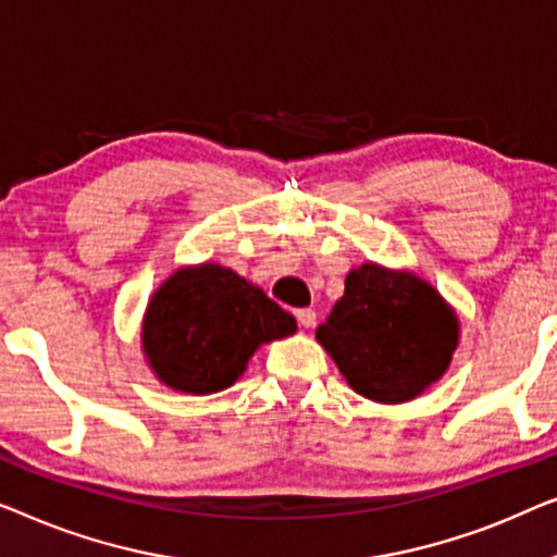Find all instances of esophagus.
<instances>
[{
    "mask_svg": "<svg viewBox=\"0 0 557 557\" xmlns=\"http://www.w3.org/2000/svg\"><path fill=\"white\" fill-rule=\"evenodd\" d=\"M295 315H297V323H300L302 327H308V331H310L312 325H315V320H318L315 310H312V308H302V310H297Z\"/></svg>",
    "mask_w": 557,
    "mask_h": 557,
    "instance_id": "1",
    "label": "esophagus"
}]
</instances>
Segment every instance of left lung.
Masks as SVG:
<instances>
[{
	"label": "left lung",
	"instance_id": "obj_1",
	"mask_svg": "<svg viewBox=\"0 0 557 557\" xmlns=\"http://www.w3.org/2000/svg\"><path fill=\"white\" fill-rule=\"evenodd\" d=\"M315 338L358 396L394 406L449 371L461 325L432 282L363 262L348 272L346 293Z\"/></svg>",
	"mask_w": 557,
	"mask_h": 557
}]
</instances>
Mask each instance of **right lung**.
Listing matches in <instances>:
<instances>
[{
    "label": "right lung",
    "instance_id": "right-lung-1",
    "mask_svg": "<svg viewBox=\"0 0 557 557\" xmlns=\"http://www.w3.org/2000/svg\"><path fill=\"white\" fill-rule=\"evenodd\" d=\"M297 333L295 318L219 262L186 264L148 297L140 350L163 386L191 396L230 388L264 343Z\"/></svg>",
    "mask_w": 557,
    "mask_h": 557
}]
</instances>
